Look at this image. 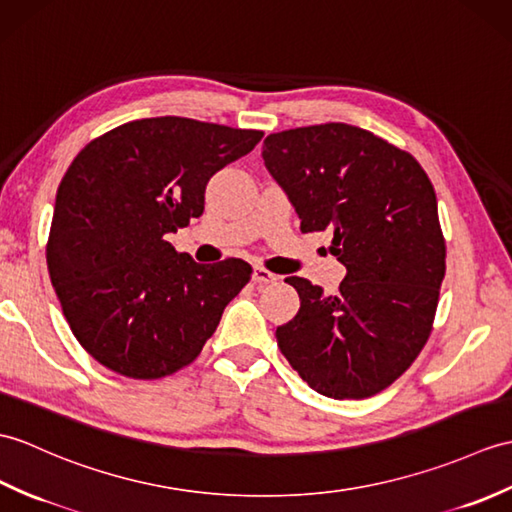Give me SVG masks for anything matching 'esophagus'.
Listing matches in <instances>:
<instances>
[{
	"instance_id": "esophagus-1",
	"label": "esophagus",
	"mask_w": 512,
	"mask_h": 512,
	"mask_svg": "<svg viewBox=\"0 0 512 512\" xmlns=\"http://www.w3.org/2000/svg\"><path fill=\"white\" fill-rule=\"evenodd\" d=\"M253 281H255L257 285H270V283H277L279 277L275 275V272H270V270L261 268V266H255V268H253Z\"/></svg>"
}]
</instances>
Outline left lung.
Masks as SVG:
<instances>
[{
  "label": "left lung",
  "mask_w": 512,
  "mask_h": 512,
  "mask_svg": "<svg viewBox=\"0 0 512 512\" xmlns=\"http://www.w3.org/2000/svg\"><path fill=\"white\" fill-rule=\"evenodd\" d=\"M261 157L301 231H334L329 251L347 268L336 294L285 279L301 307L277 327L279 349L320 395L373 397L432 331L445 240L430 178L406 150L340 122L272 133Z\"/></svg>",
  "instance_id": "obj_1"
}]
</instances>
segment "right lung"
I'll return each mask as SVG.
<instances>
[{
    "mask_svg": "<svg viewBox=\"0 0 512 512\" xmlns=\"http://www.w3.org/2000/svg\"><path fill=\"white\" fill-rule=\"evenodd\" d=\"M261 137L146 117L71 161L56 192L47 270L71 331L102 366L159 379L198 358L253 268L242 259L196 264L168 235L202 216L209 178Z\"/></svg>",
    "mask_w": 512,
    "mask_h": 512,
    "instance_id": "obj_1",
    "label": "right lung"
}]
</instances>
